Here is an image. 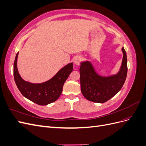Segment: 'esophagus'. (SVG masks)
<instances>
[{
	"label": "esophagus",
	"instance_id": "esophagus-1",
	"mask_svg": "<svg viewBox=\"0 0 146 146\" xmlns=\"http://www.w3.org/2000/svg\"><path fill=\"white\" fill-rule=\"evenodd\" d=\"M82 61V57H80V56H77L76 58L74 59V62L76 65H79V64H80V63H81Z\"/></svg>",
	"mask_w": 146,
	"mask_h": 146
}]
</instances>
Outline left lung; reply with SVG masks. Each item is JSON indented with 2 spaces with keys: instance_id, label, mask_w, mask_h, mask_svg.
Listing matches in <instances>:
<instances>
[{
  "instance_id": "8db88e82",
  "label": "left lung",
  "mask_w": 146,
  "mask_h": 146,
  "mask_svg": "<svg viewBox=\"0 0 146 146\" xmlns=\"http://www.w3.org/2000/svg\"><path fill=\"white\" fill-rule=\"evenodd\" d=\"M123 59L119 72L110 77H102L97 74L89 61L81 63L80 66L82 93L90 101L104 103L121 90L125 83L127 74L126 52L122 48Z\"/></svg>"
}]
</instances>
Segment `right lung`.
Wrapping results in <instances>:
<instances>
[{
	"mask_svg": "<svg viewBox=\"0 0 146 146\" xmlns=\"http://www.w3.org/2000/svg\"><path fill=\"white\" fill-rule=\"evenodd\" d=\"M17 53L14 61L15 81L21 94L25 98L39 105H46L56 101L63 91V86L69 74L73 70V63H69L61 69L49 80L42 83H32L21 78L17 68Z\"/></svg>",
	"mask_w": 146,
	"mask_h": 146,
	"instance_id": "right-lung-1",
	"label": "right lung"
}]
</instances>
